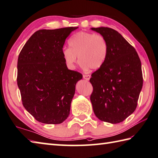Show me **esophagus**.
Wrapping results in <instances>:
<instances>
[{"mask_svg":"<svg viewBox=\"0 0 158 158\" xmlns=\"http://www.w3.org/2000/svg\"><path fill=\"white\" fill-rule=\"evenodd\" d=\"M83 79H85V80H89V79H90V75H83Z\"/></svg>","mask_w":158,"mask_h":158,"instance_id":"obj_1","label":"esophagus"}]
</instances>
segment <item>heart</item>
<instances>
[{
	"label": "heart",
	"instance_id": "1",
	"mask_svg": "<svg viewBox=\"0 0 158 158\" xmlns=\"http://www.w3.org/2000/svg\"><path fill=\"white\" fill-rule=\"evenodd\" d=\"M69 44L70 48H64L62 55L70 69H75L78 57L84 69H98L106 61L107 43L103 35L80 31L71 37Z\"/></svg>",
	"mask_w": 158,
	"mask_h": 158
}]
</instances>
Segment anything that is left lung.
Instances as JSON below:
<instances>
[{"label": "left lung", "mask_w": 158, "mask_h": 158, "mask_svg": "<svg viewBox=\"0 0 158 158\" xmlns=\"http://www.w3.org/2000/svg\"><path fill=\"white\" fill-rule=\"evenodd\" d=\"M106 40L107 55L100 69L92 74L90 101L94 114L102 121L123 122L137 107L143 77L135 49L116 31L108 27L92 28Z\"/></svg>", "instance_id": "8db88e82"}]
</instances>
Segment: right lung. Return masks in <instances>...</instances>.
<instances>
[{
	"mask_svg": "<svg viewBox=\"0 0 158 158\" xmlns=\"http://www.w3.org/2000/svg\"><path fill=\"white\" fill-rule=\"evenodd\" d=\"M78 27L41 29L31 36L18 59L17 83L23 106L36 120L60 124L69 116L79 72L69 70L62 51Z\"/></svg>",
	"mask_w": 158,
	"mask_h": 158,
	"instance_id": "add662e5",
	"label": "right lung"
}]
</instances>
